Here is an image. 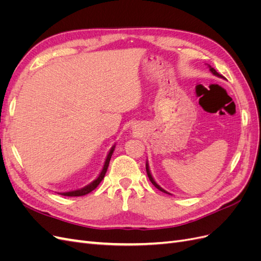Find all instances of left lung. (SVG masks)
Segmentation results:
<instances>
[{
	"label": "left lung",
	"instance_id": "1",
	"mask_svg": "<svg viewBox=\"0 0 261 261\" xmlns=\"http://www.w3.org/2000/svg\"><path fill=\"white\" fill-rule=\"evenodd\" d=\"M209 69H210V72L215 75V76H217V77H220V78H223V76L222 75H220L217 70L213 68V67H211L210 65H209ZM146 171H147V174H148V177H149V179H150V181H151V183L153 184V186L154 187H156L158 189H159V191H161V192H163V193H165V194H169V195H171L170 193H168L167 191H164V189L160 186V185H158L156 184V181L154 180V178L152 177V175H151V173H150V170H149V164H148V162H146Z\"/></svg>",
	"mask_w": 261,
	"mask_h": 261
}]
</instances>
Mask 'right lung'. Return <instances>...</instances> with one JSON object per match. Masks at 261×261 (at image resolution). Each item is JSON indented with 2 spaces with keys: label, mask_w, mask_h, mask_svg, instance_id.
<instances>
[{
  "label": "right lung",
  "mask_w": 261,
  "mask_h": 261,
  "mask_svg": "<svg viewBox=\"0 0 261 261\" xmlns=\"http://www.w3.org/2000/svg\"><path fill=\"white\" fill-rule=\"evenodd\" d=\"M114 148H115V145L111 149H110V151H109V153L107 155V159H106L105 164H103V168H102L100 174L98 175V177L96 179H94L93 181H91L90 184L83 187V188L75 189V191H70V192H65V193H60V194L63 195V196H68V197H78V196H84V195L89 194L90 192L93 191L94 188H97V186L101 183V180L103 179V177L106 175L108 167H109V163H110V159H111V156H112L113 151H114Z\"/></svg>",
  "instance_id": "right-lung-1"
}]
</instances>
